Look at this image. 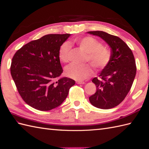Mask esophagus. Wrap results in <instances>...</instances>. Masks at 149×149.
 Masks as SVG:
<instances>
[{
	"label": "esophagus",
	"mask_w": 149,
	"mask_h": 149,
	"mask_svg": "<svg viewBox=\"0 0 149 149\" xmlns=\"http://www.w3.org/2000/svg\"><path fill=\"white\" fill-rule=\"evenodd\" d=\"M76 83L78 84H84V82L82 81H77Z\"/></svg>",
	"instance_id": "1"
}]
</instances>
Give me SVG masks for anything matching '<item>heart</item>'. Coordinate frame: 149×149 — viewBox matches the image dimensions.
<instances>
[{
  "label": "heart",
  "instance_id": "obj_1",
  "mask_svg": "<svg viewBox=\"0 0 149 149\" xmlns=\"http://www.w3.org/2000/svg\"><path fill=\"white\" fill-rule=\"evenodd\" d=\"M76 42L84 52L88 54V59L93 67L96 70H101L108 65L111 58L110 50L92 37L87 36L78 39ZM70 45L68 42L63 43L59 50L60 61L65 63L68 61ZM92 70L88 64L78 65L70 64L65 68L66 76L77 81L84 80L90 77Z\"/></svg>",
  "mask_w": 149,
  "mask_h": 149
}]
</instances>
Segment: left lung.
Returning a JSON list of instances; mask_svg holds the SVG:
<instances>
[{"label": "left lung", "mask_w": 149, "mask_h": 149, "mask_svg": "<svg viewBox=\"0 0 149 149\" xmlns=\"http://www.w3.org/2000/svg\"><path fill=\"white\" fill-rule=\"evenodd\" d=\"M97 36L111 48L110 61L95 77V93L89 97L90 103L97 108L108 109L121 103L130 91L136 73V66L132 50L122 40L104 31H89Z\"/></svg>", "instance_id": "1"}]
</instances>
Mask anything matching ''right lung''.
<instances>
[{"label":"right lung","instance_id":"right-lung-1","mask_svg":"<svg viewBox=\"0 0 149 149\" xmlns=\"http://www.w3.org/2000/svg\"><path fill=\"white\" fill-rule=\"evenodd\" d=\"M70 34H47L17 50L12 59L11 74L25 102L40 111L54 109L67 97L75 81L61 77L59 50Z\"/></svg>","mask_w":149,"mask_h":149}]
</instances>
